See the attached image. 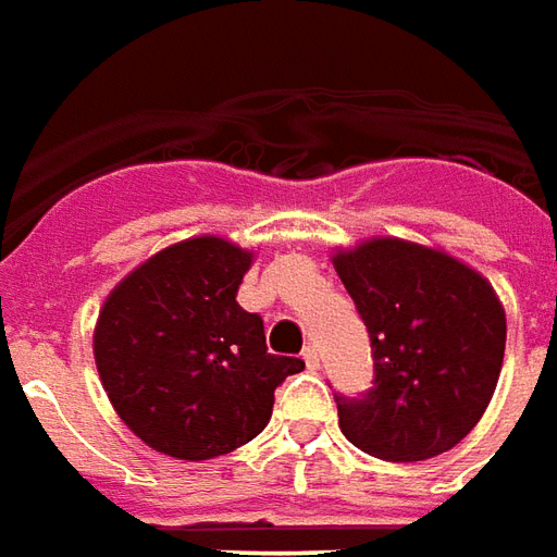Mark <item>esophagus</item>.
I'll use <instances>...</instances> for the list:
<instances>
[{"instance_id":"obj_1","label":"esophagus","mask_w":557,"mask_h":557,"mask_svg":"<svg viewBox=\"0 0 557 557\" xmlns=\"http://www.w3.org/2000/svg\"><path fill=\"white\" fill-rule=\"evenodd\" d=\"M302 359H306L308 371H318V368H320V356H318V350H314V347H306V350H302Z\"/></svg>"}]
</instances>
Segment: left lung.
Instances as JSON below:
<instances>
[{
  "label": "left lung",
  "instance_id": "1",
  "mask_svg": "<svg viewBox=\"0 0 557 557\" xmlns=\"http://www.w3.org/2000/svg\"><path fill=\"white\" fill-rule=\"evenodd\" d=\"M335 270L373 359L364 395H335L341 433L392 462L450 450L484 416L505 359L493 287L442 251L388 237L338 255Z\"/></svg>",
  "mask_w": 557,
  "mask_h": 557
}]
</instances>
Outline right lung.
Returning <instances> with one entry per match:
<instances>
[{
	"label": "right lung",
	"instance_id": "right-lung-1",
	"mask_svg": "<svg viewBox=\"0 0 557 557\" xmlns=\"http://www.w3.org/2000/svg\"><path fill=\"white\" fill-rule=\"evenodd\" d=\"M249 251L195 237L162 249L109 294L95 359L112 407L141 442L210 460L251 442L275 388L306 368L267 352L263 320L237 306Z\"/></svg>",
	"mask_w": 557,
	"mask_h": 557
}]
</instances>
